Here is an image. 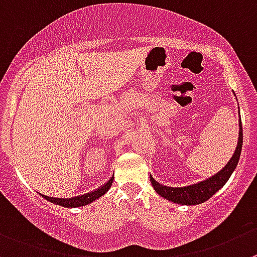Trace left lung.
I'll return each instance as SVG.
<instances>
[{
  "label": "left lung",
  "mask_w": 257,
  "mask_h": 257,
  "mask_svg": "<svg viewBox=\"0 0 257 257\" xmlns=\"http://www.w3.org/2000/svg\"><path fill=\"white\" fill-rule=\"evenodd\" d=\"M241 149H242V124L240 121V133H238V143H237V148L234 150V154L232 155L231 160L227 163L226 167L217 173L216 175L211 177L209 179L203 180V182L197 183V184L189 185V187L183 188H173V187H165V185H160L153 177L150 175L151 184H153L154 189L156 190L159 195L164 197L165 199L174 202L178 204H184V206H194V204H200L208 200L212 195L216 192H218L231 174L233 173L234 168L237 167V163L240 160Z\"/></svg>",
  "instance_id": "left-lung-1"
}]
</instances>
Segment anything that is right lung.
<instances>
[{
  "mask_svg": "<svg viewBox=\"0 0 257 257\" xmlns=\"http://www.w3.org/2000/svg\"><path fill=\"white\" fill-rule=\"evenodd\" d=\"M112 182H113V177L108 180L104 185H102L101 188H98L97 190H93V192L87 193V194L79 195V197H74V198H51V197H46L44 195L46 200L51 202V203L59 204L62 207H67V208H73V207H82L85 206V204L92 203L93 200L98 199L99 197L106 194L107 190L109 189V187L112 185Z\"/></svg>",
  "mask_w": 257,
  "mask_h": 257,
  "instance_id": "1",
  "label": "right lung"
}]
</instances>
